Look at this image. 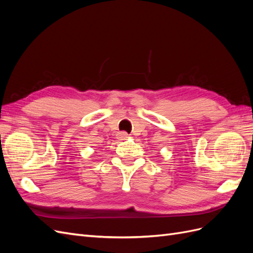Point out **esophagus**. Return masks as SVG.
Returning <instances> with one entry per match:
<instances>
[{
	"mask_svg": "<svg viewBox=\"0 0 253 253\" xmlns=\"http://www.w3.org/2000/svg\"><path fill=\"white\" fill-rule=\"evenodd\" d=\"M118 138H119V140H125V139L128 138V134H126V132L118 133Z\"/></svg>",
	"mask_w": 253,
	"mask_h": 253,
	"instance_id": "obj_1",
	"label": "esophagus"
}]
</instances>
